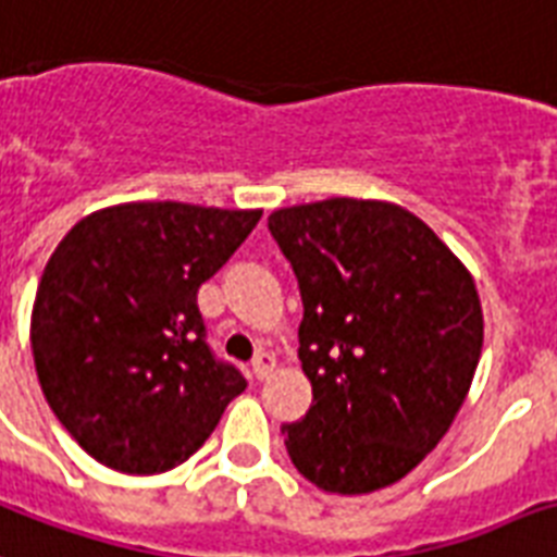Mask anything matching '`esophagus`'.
I'll use <instances>...</instances> for the list:
<instances>
[{
  "label": "esophagus",
  "instance_id": "obj_1",
  "mask_svg": "<svg viewBox=\"0 0 557 557\" xmlns=\"http://www.w3.org/2000/svg\"><path fill=\"white\" fill-rule=\"evenodd\" d=\"M275 369V357L267 355V351H258L256 360H252V374H256L258 381H264V377H270Z\"/></svg>",
  "mask_w": 557,
  "mask_h": 557
}]
</instances>
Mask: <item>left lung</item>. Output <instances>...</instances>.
I'll use <instances>...</instances> for the list:
<instances>
[{
    "label": "left lung",
    "mask_w": 557,
    "mask_h": 557,
    "mask_svg": "<svg viewBox=\"0 0 557 557\" xmlns=\"http://www.w3.org/2000/svg\"><path fill=\"white\" fill-rule=\"evenodd\" d=\"M299 282L313 404L284 424L296 471L331 494L404 480L450 430L482 355L468 267L395 202L331 200L267 220Z\"/></svg>",
    "instance_id": "obj_1"
}]
</instances>
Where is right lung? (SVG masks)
I'll list each match as a JSON object with an SVG mask.
<instances>
[{
    "mask_svg": "<svg viewBox=\"0 0 557 557\" xmlns=\"http://www.w3.org/2000/svg\"><path fill=\"white\" fill-rule=\"evenodd\" d=\"M258 220L261 209L122 202L77 220L51 252L32 310L34 369L95 462L171 471L247 389L211 355L197 290Z\"/></svg>",
    "mask_w": 557,
    "mask_h": 557,
    "instance_id": "obj_1",
    "label": "right lung"
}]
</instances>
